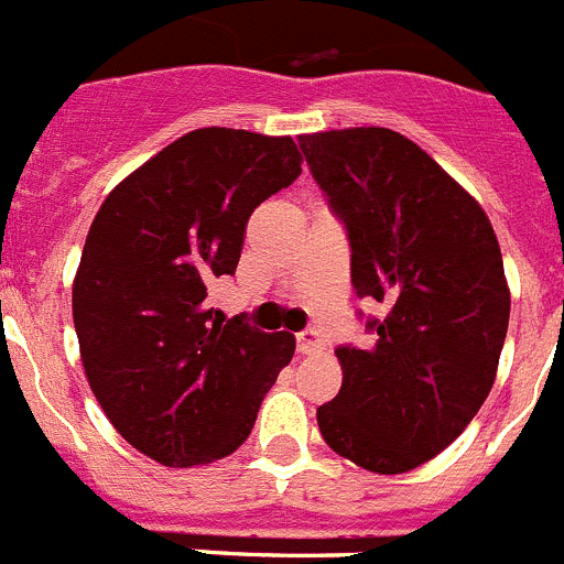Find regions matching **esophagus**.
Masks as SVG:
<instances>
[{
    "instance_id": "esophagus-1",
    "label": "esophagus",
    "mask_w": 564,
    "mask_h": 564,
    "mask_svg": "<svg viewBox=\"0 0 564 564\" xmlns=\"http://www.w3.org/2000/svg\"><path fill=\"white\" fill-rule=\"evenodd\" d=\"M296 350L302 356H313V352H322V338L316 330H302L296 336Z\"/></svg>"
}]
</instances>
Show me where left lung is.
<instances>
[{
  "instance_id": "left-lung-1",
  "label": "left lung",
  "mask_w": 564,
  "mask_h": 564,
  "mask_svg": "<svg viewBox=\"0 0 564 564\" xmlns=\"http://www.w3.org/2000/svg\"><path fill=\"white\" fill-rule=\"evenodd\" d=\"M313 181L344 223L372 347L341 344V390L316 410L333 452L378 475L441 455L466 430L508 330L502 253L486 212L410 138L381 127L302 134Z\"/></svg>"
}]
</instances>
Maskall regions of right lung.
Wrapping results in <instances>:
<instances>
[{"label": "right lung", "instance_id": "obj_1", "mask_svg": "<svg viewBox=\"0 0 564 564\" xmlns=\"http://www.w3.org/2000/svg\"><path fill=\"white\" fill-rule=\"evenodd\" d=\"M302 174L291 138L194 129L115 186L73 285L87 381L112 426L163 466L231 455L296 350L208 302L234 276L248 217Z\"/></svg>", "mask_w": 564, "mask_h": 564}]
</instances>
